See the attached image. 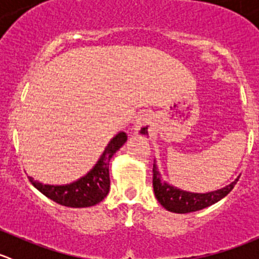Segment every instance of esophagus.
I'll return each instance as SVG.
<instances>
[{"instance_id": "1", "label": "esophagus", "mask_w": 259, "mask_h": 259, "mask_svg": "<svg viewBox=\"0 0 259 259\" xmlns=\"http://www.w3.org/2000/svg\"><path fill=\"white\" fill-rule=\"evenodd\" d=\"M135 133L142 137H150L153 133V117L150 114H144L135 122Z\"/></svg>"}]
</instances>
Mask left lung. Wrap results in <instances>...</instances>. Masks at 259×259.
<instances>
[{
	"instance_id": "8db88e82",
	"label": "left lung",
	"mask_w": 259,
	"mask_h": 259,
	"mask_svg": "<svg viewBox=\"0 0 259 259\" xmlns=\"http://www.w3.org/2000/svg\"><path fill=\"white\" fill-rule=\"evenodd\" d=\"M238 182L237 178L234 182L222 189L214 190L208 193H192L187 190H182L179 188L170 185L169 183L161 180V174L158 166L154 163L153 165V188L154 194L158 202L165 208L166 210L173 213H190L207 208L214 203L219 202L222 198L226 197L229 192L234 188L236 183Z\"/></svg>"
}]
</instances>
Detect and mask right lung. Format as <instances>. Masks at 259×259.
<instances>
[{
  "label": "right lung",
  "instance_id": "right-lung-1",
  "mask_svg": "<svg viewBox=\"0 0 259 259\" xmlns=\"http://www.w3.org/2000/svg\"><path fill=\"white\" fill-rule=\"evenodd\" d=\"M126 140L127 137L124 132L117 133L109 142L94 168L76 182L64 185H50L42 184L32 177H28V179L36 189L57 204L70 208L93 207L108 195L110 190L109 161Z\"/></svg>",
  "mask_w": 259,
  "mask_h": 259
}]
</instances>
